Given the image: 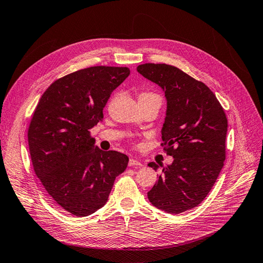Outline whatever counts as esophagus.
<instances>
[{"label": "esophagus", "mask_w": 263, "mask_h": 263, "mask_svg": "<svg viewBox=\"0 0 263 263\" xmlns=\"http://www.w3.org/2000/svg\"><path fill=\"white\" fill-rule=\"evenodd\" d=\"M142 162L136 158H130L129 161H128V166H142Z\"/></svg>", "instance_id": "esophagus-1"}]
</instances>
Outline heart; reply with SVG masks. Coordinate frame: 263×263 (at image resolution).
<instances>
[{
    "label": "heart",
    "instance_id": "b5f03b06",
    "mask_svg": "<svg viewBox=\"0 0 263 263\" xmlns=\"http://www.w3.org/2000/svg\"><path fill=\"white\" fill-rule=\"evenodd\" d=\"M140 95H142V97H157V98H159L158 95H156L154 93H141ZM140 95H139V97H140Z\"/></svg>",
    "mask_w": 263,
    "mask_h": 263
}]
</instances>
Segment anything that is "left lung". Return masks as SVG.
<instances>
[{
	"label": "left lung",
	"instance_id": "8db88e82",
	"mask_svg": "<svg viewBox=\"0 0 263 263\" xmlns=\"http://www.w3.org/2000/svg\"><path fill=\"white\" fill-rule=\"evenodd\" d=\"M137 71L164 92L162 146L173 157L148 200L159 210L180 214L202 203L218 178L226 158L227 118L210 87L177 67L145 63ZM148 165L159 168L155 162Z\"/></svg>",
	"mask_w": 263,
	"mask_h": 263
}]
</instances>
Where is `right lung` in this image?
Listing matches in <instances>:
<instances>
[{
  "label": "right lung",
  "instance_id": "obj_1",
  "mask_svg": "<svg viewBox=\"0 0 263 263\" xmlns=\"http://www.w3.org/2000/svg\"><path fill=\"white\" fill-rule=\"evenodd\" d=\"M126 67H90L55 80L39 100L28 128L34 171L52 200L74 216L104 206L128 164L118 151L95 146L90 129L103 119L110 94L129 76Z\"/></svg>",
  "mask_w": 263,
  "mask_h": 263
}]
</instances>
